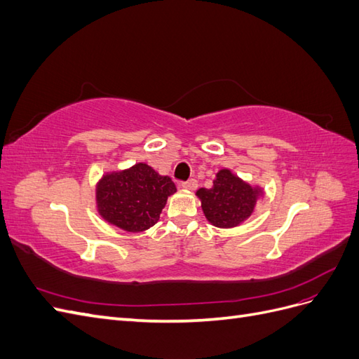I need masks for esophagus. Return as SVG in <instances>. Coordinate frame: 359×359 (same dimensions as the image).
Returning a JSON list of instances; mask_svg holds the SVG:
<instances>
[{"mask_svg":"<svg viewBox=\"0 0 359 359\" xmlns=\"http://www.w3.org/2000/svg\"><path fill=\"white\" fill-rule=\"evenodd\" d=\"M181 187L182 189H186V190H194L198 187V181L196 180H189V181H184V182H181Z\"/></svg>","mask_w":359,"mask_h":359,"instance_id":"34e87169","label":"esophagus"}]
</instances>
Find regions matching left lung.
Instances as JSON below:
<instances>
[{"label":"left lung","mask_w":359,"mask_h":359,"mask_svg":"<svg viewBox=\"0 0 359 359\" xmlns=\"http://www.w3.org/2000/svg\"><path fill=\"white\" fill-rule=\"evenodd\" d=\"M198 196L206 219L217 227H233L252 215L260 189H253L235 177L231 170L222 169L211 189H199Z\"/></svg>","instance_id":"1"}]
</instances>
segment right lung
Returning a JSON list of instances; mask_svg holds the SVG:
<instances>
[{"label":"right lung","mask_w":359,"mask_h":359,"mask_svg":"<svg viewBox=\"0 0 359 359\" xmlns=\"http://www.w3.org/2000/svg\"><path fill=\"white\" fill-rule=\"evenodd\" d=\"M175 191L169 177L139 163L102 178L97 186V206L106 222L127 232H140L158 222L168 196Z\"/></svg>","instance_id":"add662e5"}]
</instances>
